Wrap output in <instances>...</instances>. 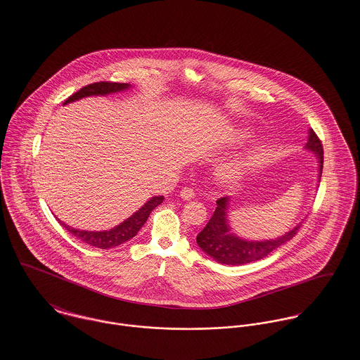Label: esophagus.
Masks as SVG:
<instances>
[{"label":"esophagus","mask_w":360,"mask_h":360,"mask_svg":"<svg viewBox=\"0 0 360 360\" xmlns=\"http://www.w3.org/2000/svg\"><path fill=\"white\" fill-rule=\"evenodd\" d=\"M179 195L184 198V200H191V198H194V195H195V193H194V190L191 188H184L181 190V193H179Z\"/></svg>","instance_id":"esophagus-1"}]
</instances>
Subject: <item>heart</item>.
I'll use <instances>...</instances> for the list:
<instances>
[{
    "label": "heart",
    "mask_w": 360,
    "mask_h": 360,
    "mask_svg": "<svg viewBox=\"0 0 360 360\" xmlns=\"http://www.w3.org/2000/svg\"><path fill=\"white\" fill-rule=\"evenodd\" d=\"M243 163L238 160H232V162H226L220 167L219 176L224 182H233L239 178L243 172Z\"/></svg>",
    "instance_id": "1"
}]
</instances>
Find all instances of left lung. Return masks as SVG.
Wrapping results in <instances>:
<instances>
[{
	"instance_id": "left-lung-1",
	"label": "left lung",
	"mask_w": 360,
	"mask_h": 360,
	"mask_svg": "<svg viewBox=\"0 0 360 360\" xmlns=\"http://www.w3.org/2000/svg\"><path fill=\"white\" fill-rule=\"evenodd\" d=\"M305 148L316 154L319 159V179H321L323 163H324V150L319 136L313 129H309V139ZM216 210L210 217L205 228L197 235L198 247L206 252V255L213 257L216 262L223 264H245L270 255L276 248L292 239L301 224L295 225L291 231L286 232L283 236L276 239L263 240V241H250L240 239L235 233L231 232L228 224V205L229 198H219Z\"/></svg>"
}]
</instances>
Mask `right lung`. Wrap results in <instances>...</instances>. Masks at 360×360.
<instances>
[{"label": "right lung", "instance_id": "1", "mask_svg": "<svg viewBox=\"0 0 360 360\" xmlns=\"http://www.w3.org/2000/svg\"><path fill=\"white\" fill-rule=\"evenodd\" d=\"M129 87H131L129 84L96 82V84L84 86L81 90H78L77 93L70 96L65 103H72V101L81 100L84 97H90V96H106V94H110V93H117V91L127 90ZM163 200H165L163 195L153 197L151 200H148L144 205L141 206L137 212H135L131 217H128L125 221H122L117 226H115L109 231H101V232L81 231V229H75V228H71L69 225L62 223L59 219L58 220H59V224L63 225L68 229V232H70L72 236H75L77 239L87 243L93 247H97V248H101V250H108V248L117 247L122 243L135 238L139 229L147 221L150 213L154 210L156 206L160 205L163 202Z\"/></svg>", "mask_w": 360, "mask_h": 360}]
</instances>
